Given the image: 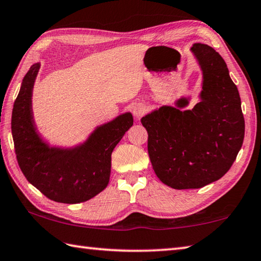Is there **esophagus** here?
<instances>
[{"label":"esophagus","mask_w":261,"mask_h":261,"mask_svg":"<svg viewBox=\"0 0 261 261\" xmlns=\"http://www.w3.org/2000/svg\"><path fill=\"white\" fill-rule=\"evenodd\" d=\"M146 114V107L143 103H136L133 108V115L136 118V119H140V118L143 117Z\"/></svg>","instance_id":"1"}]
</instances>
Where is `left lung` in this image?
I'll use <instances>...</instances> for the list:
<instances>
[{"label": "left lung", "instance_id": "1", "mask_svg": "<svg viewBox=\"0 0 261 261\" xmlns=\"http://www.w3.org/2000/svg\"><path fill=\"white\" fill-rule=\"evenodd\" d=\"M191 51L202 69L200 102L183 110L164 106L141 119L149 134L147 151L158 178L176 190L200 189L227 173L242 146L244 118L237 85L224 59L196 43Z\"/></svg>", "mask_w": 261, "mask_h": 261}]
</instances>
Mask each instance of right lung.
<instances>
[{
    "instance_id": "1",
    "label": "right lung",
    "mask_w": 261,
    "mask_h": 261,
    "mask_svg": "<svg viewBox=\"0 0 261 261\" xmlns=\"http://www.w3.org/2000/svg\"><path fill=\"white\" fill-rule=\"evenodd\" d=\"M38 69L35 63L24 75L13 105L11 129L19 167L50 200L85 202L109 183L111 153L133 126V116L127 112L96 127L86 142L72 149L50 147L37 134L33 119L32 94Z\"/></svg>"
}]
</instances>
